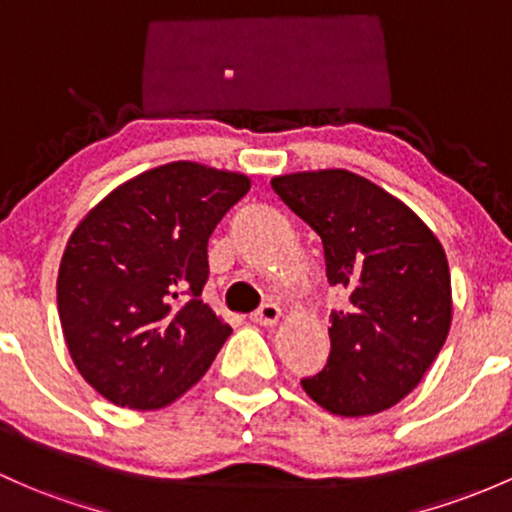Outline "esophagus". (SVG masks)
Returning <instances> with one entry per match:
<instances>
[{
	"mask_svg": "<svg viewBox=\"0 0 512 512\" xmlns=\"http://www.w3.org/2000/svg\"><path fill=\"white\" fill-rule=\"evenodd\" d=\"M278 320H280V307L276 302H263L254 315H251V322L263 324V327H273Z\"/></svg>",
	"mask_w": 512,
	"mask_h": 512,
	"instance_id": "esophagus-1",
	"label": "esophagus"
}]
</instances>
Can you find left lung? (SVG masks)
<instances>
[{"mask_svg": "<svg viewBox=\"0 0 512 512\" xmlns=\"http://www.w3.org/2000/svg\"><path fill=\"white\" fill-rule=\"evenodd\" d=\"M271 185L320 234L329 283L351 293L349 310L332 315L327 366L302 388L332 415L393 408L422 381L452 327L442 244L403 200L351 170H300Z\"/></svg>", "mask_w": 512, "mask_h": 512, "instance_id": "8db88e82", "label": "left lung"}]
</instances>
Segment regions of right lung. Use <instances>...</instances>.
Wrapping results in <instances>:
<instances>
[{
  "instance_id": "1",
  "label": "right lung",
  "mask_w": 512,
  "mask_h": 512,
  "mask_svg": "<svg viewBox=\"0 0 512 512\" xmlns=\"http://www.w3.org/2000/svg\"><path fill=\"white\" fill-rule=\"evenodd\" d=\"M251 178L173 161L109 192L70 234L58 315L70 359L109 403L158 410L200 381L232 327L200 300L207 239Z\"/></svg>"
}]
</instances>
